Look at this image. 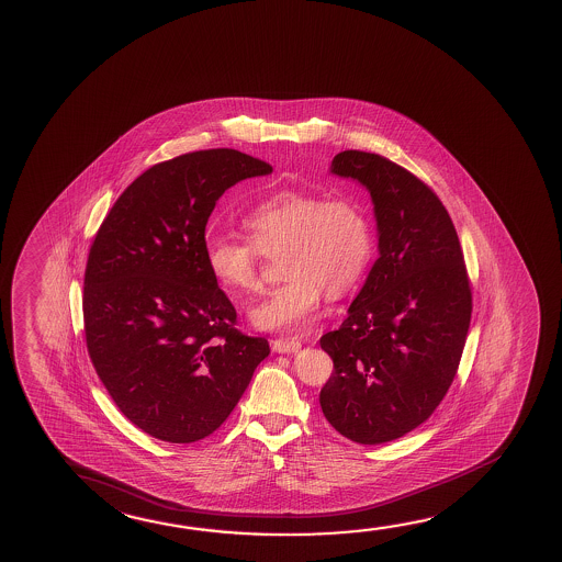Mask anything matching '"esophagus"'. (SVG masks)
Masks as SVG:
<instances>
[{
	"mask_svg": "<svg viewBox=\"0 0 562 562\" xmlns=\"http://www.w3.org/2000/svg\"><path fill=\"white\" fill-rule=\"evenodd\" d=\"M271 348L277 353H294V351H299V349L303 348V344L299 341V339H276L273 344H271Z\"/></svg>",
	"mask_w": 562,
	"mask_h": 562,
	"instance_id": "obj_1",
	"label": "esophagus"
}]
</instances>
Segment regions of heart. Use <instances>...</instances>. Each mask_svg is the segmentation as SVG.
Here are the masks:
<instances>
[{
	"label": "heart",
	"instance_id": "heart-1",
	"mask_svg": "<svg viewBox=\"0 0 562 562\" xmlns=\"http://www.w3.org/2000/svg\"><path fill=\"white\" fill-rule=\"evenodd\" d=\"M248 240L216 236L206 241V268L226 293L259 289V254L279 256L286 281L251 306L250 322L263 331H303L316 321L324 289L348 293L366 273L373 232L353 196L283 191L244 221Z\"/></svg>",
	"mask_w": 562,
	"mask_h": 562
}]
</instances>
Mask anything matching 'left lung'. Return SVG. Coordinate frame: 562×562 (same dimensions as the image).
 I'll return each instance as SVG.
<instances>
[{
	"mask_svg": "<svg viewBox=\"0 0 562 562\" xmlns=\"http://www.w3.org/2000/svg\"><path fill=\"white\" fill-rule=\"evenodd\" d=\"M330 173L369 191L379 258L348 318L321 338L334 361L321 406L341 436L376 446L443 401L471 324V285L453 221L424 181L359 150L339 151Z\"/></svg>",
	"mask_w": 562,
	"mask_h": 562,
	"instance_id": "left-lung-1",
	"label": "left lung"
}]
</instances>
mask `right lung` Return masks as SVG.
<instances>
[{
  "mask_svg": "<svg viewBox=\"0 0 562 562\" xmlns=\"http://www.w3.org/2000/svg\"><path fill=\"white\" fill-rule=\"evenodd\" d=\"M231 148L189 151L125 189L91 244L83 324L91 363L119 411L148 436L193 443L231 416L266 338L234 328L236 311L206 268L205 228L241 179L271 173Z\"/></svg>",
  "mask_w": 562,
  "mask_h": 562,
  "instance_id": "add662e5",
  "label": "right lung"
}]
</instances>
